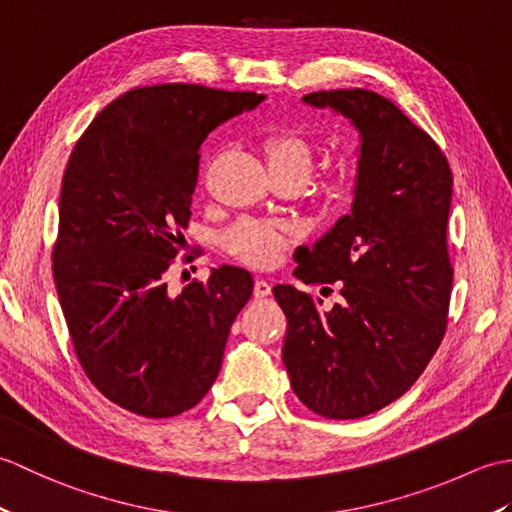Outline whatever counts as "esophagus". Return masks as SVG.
I'll return each instance as SVG.
<instances>
[{"mask_svg": "<svg viewBox=\"0 0 512 512\" xmlns=\"http://www.w3.org/2000/svg\"><path fill=\"white\" fill-rule=\"evenodd\" d=\"M270 290H273V286H270L266 279H257V281H255V288H253V295H255L257 299H264V297L270 295Z\"/></svg>", "mask_w": 512, "mask_h": 512, "instance_id": "1", "label": "esophagus"}]
</instances>
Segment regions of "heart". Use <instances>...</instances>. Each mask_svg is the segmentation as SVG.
<instances>
[{"label": "heart", "instance_id": "obj_1", "mask_svg": "<svg viewBox=\"0 0 512 512\" xmlns=\"http://www.w3.org/2000/svg\"><path fill=\"white\" fill-rule=\"evenodd\" d=\"M264 156L270 169L288 167L306 176L312 162V147L297 132H279L264 140ZM297 231L290 224L242 220L224 233V246L231 255L255 268L277 264L284 248L295 239Z\"/></svg>", "mask_w": 512, "mask_h": 512}]
</instances>
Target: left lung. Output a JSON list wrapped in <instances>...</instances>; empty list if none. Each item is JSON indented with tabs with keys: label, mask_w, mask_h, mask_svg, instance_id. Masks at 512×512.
I'll return each mask as SVG.
<instances>
[{
	"label": "left lung",
	"mask_w": 512,
	"mask_h": 512,
	"mask_svg": "<svg viewBox=\"0 0 512 512\" xmlns=\"http://www.w3.org/2000/svg\"><path fill=\"white\" fill-rule=\"evenodd\" d=\"M358 129L352 211L295 253L303 284L341 281L321 310L308 292L275 286L288 319L284 365L297 398L332 420L363 418L416 383L447 330L453 268L449 162L385 96L330 90L303 96Z\"/></svg>",
	"instance_id": "obj_1"
}]
</instances>
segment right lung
Segmentation results:
<instances>
[{
    "instance_id": "add662e5",
    "label": "right lung",
    "mask_w": 512,
    "mask_h": 512,
    "mask_svg": "<svg viewBox=\"0 0 512 512\" xmlns=\"http://www.w3.org/2000/svg\"><path fill=\"white\" fill-rule=\"evenodd\" d=\"M266 99L191 83L129 90L76 143L59 198L52 273L83 372L138 416L198 405L222 367L228 332L253 295L237 266L169 295L184 242L200 145Z\"/></svg>"
}]
</instances>
